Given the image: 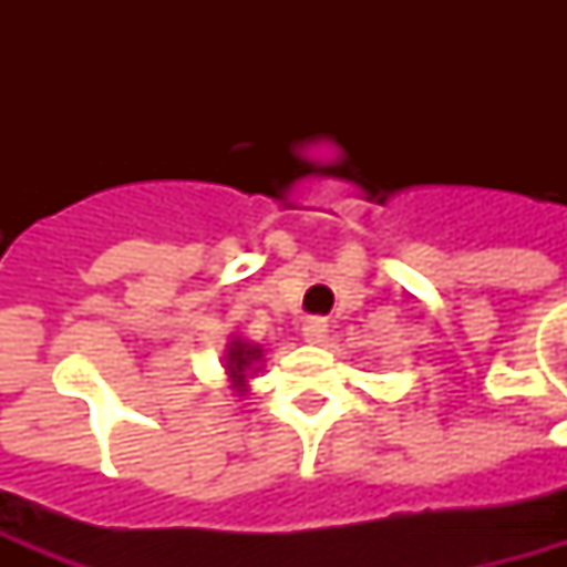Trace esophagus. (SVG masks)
<instances>
[{"label": "esophagus", "instance_id": "esophagus-1", "mask_svg": "<svg viewBox=\"0 0 567 567\" xmlns=\"http://www.w3.org/2000/svg\"><path fill=\"white\" fill-rule=\"evenodd\" d=\"M329 327L323 318H309L302 323V338L309 341V344H323V338H327Z\"/></svg>", "mask_w": 567, "mask_h": 567}]
</instances>
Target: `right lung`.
Segmentation results:
<instances>
[{"instance_id": "obj_1", "label": "right lung", "mask_w": 567, "mask_h": 567, "mask_svg": "<svg viewBox=\"0 0 567 567\" xmlns=\"http://www.w3.org/2000/svg\"><path fill=\"white\" fill-rule=\"evenodd\" d=\"M261 364H265L261 344H252L247 338L231 336V341L226 344V353H223V368H226V379H229V388L235 394H249V379L258 377Z\"/></svg>"}]
</instances>
